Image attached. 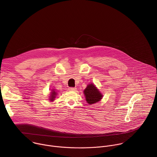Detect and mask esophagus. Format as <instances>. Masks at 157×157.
<instances>
[{
    "label": "esophagus",
    "mask_w": 157,
    "mask_h": 157,
    "mask_svg": "<svg viewBox=\"0 0 157 157\" xmlns=\"http://www.w3.org/2000/svg\"><path fill=\"white\" fill-rule=\"evenodd\" d=\"M69 90L71 91H76V87H70Z\"/></svg>",
    "instance_id": "34e87169"
}]
</instances>
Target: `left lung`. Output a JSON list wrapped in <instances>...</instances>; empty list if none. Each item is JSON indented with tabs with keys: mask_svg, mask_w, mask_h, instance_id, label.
Returning a JSON list of instances; mask_svg holds the SVG:
<instances>
[{
	"mask_svg": "<svg viewBox=\"0 0 157 157\" xmlns=\"http://www.w3.org/2000/svg\"><path fill=\"white\" fill-rule=\"evenodd\" d=\"M84 94L89 104H93L99 102L103 96L94 84H88L84 90Z\"/></svg>",
	"mask_w": 157,
	"mask_h": 157,
	"instance_id": "1",
	"label": "left lung"
}]
</instances>
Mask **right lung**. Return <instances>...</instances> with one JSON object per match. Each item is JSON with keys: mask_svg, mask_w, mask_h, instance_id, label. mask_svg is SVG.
I'll return each mask as SVG.
<instances>
[{"mask_svg": "<svg viewBox=\"0 0 157 157\" xmlns=\"http://www.w3.org/2000/svg\"><path fill=\"white\" fill-rule=\"evenodd\" d=\"M52 93H51V95L50 96V101H53L55 100V99L56 98V96L57 94L56 92L55 91V89H53V90H52Z\"/></svg>", "mask_w": 157, "mask_h": 157, "instance_id": "1", "label": "right lung"}]
</instances>
